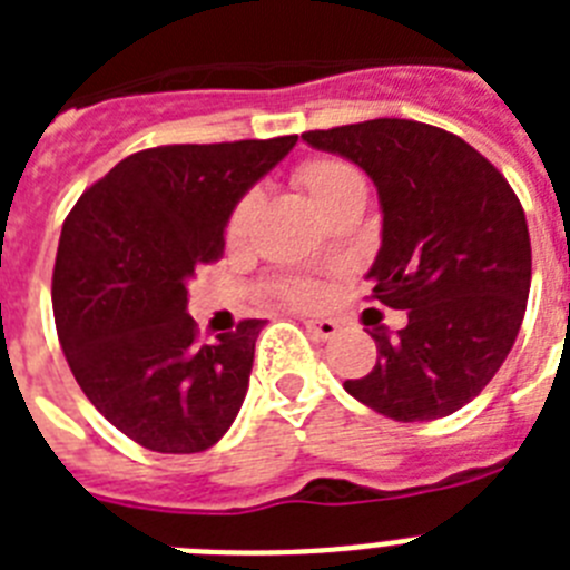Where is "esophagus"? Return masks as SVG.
I'll return each instance as SVG.
<instances>
[{
    "mask_svg": "<svg viewBox=\"0 0 570 570\" xmlns=\"http://www.w3.org/2000/svg\"><path fill=\"white\" fill-rule=\"evenodd\" d=\"M305 328H308V334L320 342H328L340 334V325H336L334 320H305Z\"/></svg>",
    "mask_w": 570,
    "mask_h": 570,
    "instance_id": "obj_1",
    "label": "esophagus"
}]
</instances>
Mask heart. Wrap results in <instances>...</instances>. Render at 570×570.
Segmentation results:
<instances>
[{"instance_id": "1", "label": "heart", "mask_w": 570, "mask_h": 570, "mask_svg": "<svg viewBox=\"0 0 570 570\" xmlns=\"http://www.w3.org/2000/svg\"><path fill=\"white\" fill-rule=\"evenodd\" d=\"M294 179L305 188V194L311 196V203H314L320 210L325 208L331 199L345 194V190L365 188V185H362L360 170H356L354 165L342 163V159H334V156H320V159L302 163L299 168L294 170ZM250 205H254L250 196H242L239 203L234 205V210H230L228 216V225H225V236H228V242L242 239V234H245V228H248ZM279 296L288 302H299V305H311V302L320 296V288H316L314 282L288 279L279 285Z\"/></svg>"}]
</instances>
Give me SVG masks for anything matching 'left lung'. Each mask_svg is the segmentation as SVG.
<instances>
[{
	"label": "left lung",
	"instance_id": "8db88e82",
	"mask_svg": "<svg viewBox=\"0 0 570 570\" xmlns=\"http://www.w3.org/2000/svg\"><path fill=\"white\" fill-rule=\"evenodd\" d=\"M302 139L374 179L382 245L371 299L407 311L396 336L374 334L376 365L345 391L396 422L454 414L500 371L525 316L531 236L520 199L465 139L414 119Z\"/></svg>",
	"mask_w": 570,
	"mask_h": 570
}]
</instances>
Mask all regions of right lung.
Instances as JSON below:
<instances>
[{"label": "right lung", "instance_id": "add662e5", "mask_svg": "<svg viewBox=\"0 0 570 570\" xmlns=\"http://www.w3.org/2000/svg\"><path fill=\"white\" fill-rule=\"evenodd\" d=\"M296 136L130 154L68 214L53 265L59 345L94 407L159 454H199L239 414L265 320L199 342L185 282L225 250L245 190Z\"/></svg>", "mask_w": 570, "mask_h": 570}]
</instances>
